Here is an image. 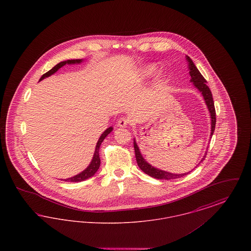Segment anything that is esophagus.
Here are the masks:
<instances>
[{
	"mask_svg": "<svg viewBox=\"0 0 251 251\" xmlns=\"http://www.w3.org/2000/svg\"><path fill=\"white\" fill-rule=\"evenodd\" d=\"M129 123H130V120H129V119L124 118V117H123V118H120L119 121H118V125H119L120 127H122V128L127 127Z\"/></svg>",
	"mask_w": 251,
	"mask_h": 251,
	"instance_id": "obj_1",
	"label": "esophagus"
}]
</instances>
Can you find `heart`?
Instances as JSON below:
<instances>
[{
  "label": "heart",
  "instance_id": "heart-1",
  "mask_svg": "<svg viewBox=\"0 0 251 251\" xmlns=\"http://www.w3.org/2000/svg\"><path fill=\"white\" fill-rule=\"evenodd\" d=\"M156 71H157V66H156L155 64H149V65H146V66H144V67H142V68L139 70L138 74H137V78H138L139 80L148 79V78H150L151 75H153V74L155 73ZM157 79H158L159 82H163V81L165 80V74L162 73V72L159 73L158 76H157Z\"/></svg>",
  "mask_w": 251,
  "mask_h": 251
}]
</instances>
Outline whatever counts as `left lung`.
<instances>
[{
  "instance_id": "obj_1",
  "label": "left lung",
  "mask_w": 251,
  "mask_h": 251,
  "mask_svg": "<svg viewBox=\"0 0 251 251\" xmlns=\"http://www.w3.org/2000/svg\"><path fill=\"white\" fill-rule=\"evenodd\" d=\"M186 60L188 61V68H189V73L191 76V81L193 84L201 92L204 100L206 102V105L208 107V110L211 114V136L214 134L215 128V122H216V118H215V103H214V100H213V95L212 92L210 90V88L208 87V85L206 84V80L204 79L201 73L199 72V70L197 69V67L195 66V64L193 63L191 58L186 55ZM133 147H134V152H135V158H136V162L138 167H140V169L145 172L146 174H148L149 176L158 179H178L180 177H183L184 175H187L189 172L187 173H183V174H174V173H169L165 170H161L158 169L156 167H152L151 165H150L141 154L139 148L137 146V144L135 142V140L133 141ZM205 159V156L201 159V162H202Z\"/></svg>"
}]
</instances>
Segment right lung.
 I'll use <instances>...</instances> for the list:
<instances>
[{
	"label": "right lung",
	"mask_w": 251,
	"mask_h": 251,
	"mask_svg": "<svg viewBox=\"0 0 251 251\" xmlns=\"http://www.w3.org/2000/svg\"><path fill=\"white\" fill-rule=\"evenodd\" d=\"M83 60L82 59H72L67 60V61H62L60 62L59 64H57L56 66H54L51 70H50L48 72H46L45 74H43L41 76V78L39 79V81L47 78L49 76L52 75L53 73L57 72L59 70L60 68H62L63 66H65L66 64L68 65H72V64H80ZM113 131V127H109L108 129H106L105 131H103V133L100 135V137L99 138L98 140V143L96 145L95 152H94V155L92 158V161L91 163L89 164V166L86 167L84 169V171H82L80 174H77L75 175L74 177L72 178H69V179H65V181H72V182H78V181H83L84 179H89L90 177L94 176L96 172L98 171L99 167L100 166V155H99V151H100V144L102 143V141L104 140V138L107 136L108 134Z\"/></svg>",
	"instance_id": "1"
}]
</instances>
